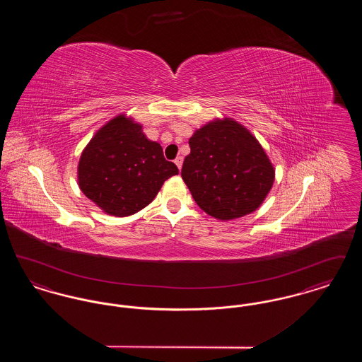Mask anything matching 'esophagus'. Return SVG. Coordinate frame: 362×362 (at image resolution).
Here are the masks:
<instances>
[{
    "mask_svg": "<svg viewBox=\"0 0 362 362\" xmlns=\"http://www.w3.org/2000/svg\"><path fill=\"white\" fill-rule=\"evenodd\" d=\"M175 164H176V167H177L179 170H182V164H183V157H182V156H177V157L175 158Z\"/></svg>",
    "mask_w": 362,
    "mask_h": 362,
    "instance_id": "34e87169",
    "label": "esophagus"
}]
</instances>
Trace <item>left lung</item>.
Returning <instances> with one entry per match:
<instances>
[{
	"mask_svg": "<svg viewBox=\"0 0 362 362\" xmlns=\"http://www.w3.org/2000/svg\"><path fill=\"white\" fill-rule=\"evenodd\" d=\"M182 177L197 205L228 221L255 211L274 183V167L258 139L230 118L209 122L189 141Z\"/></svg>",
	"mask_w": 362,
	"mask_h": 362,
	"instance_id": "left-lung-1",
	"label": "left lung"
}]
</instances>
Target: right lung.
<instances>
[{
  "instance_id": "obj_1",
  "label": "right lung",
  "mask_w": 362,
  "mask_h": 362,
  "mask_svg": "<svg viewBox=\"0 0 362 362\" xmlns=\"http://www.w3.org/2000/svg\"><path fill=\"white\" fill-rule=\"evenodd\" d=\"M177 173L161 145L148 139L139 123L118 115L83 151L78 186L104 213L126 217L148 206L163 183Z\"/></svg>"
}]
</instances>
